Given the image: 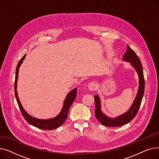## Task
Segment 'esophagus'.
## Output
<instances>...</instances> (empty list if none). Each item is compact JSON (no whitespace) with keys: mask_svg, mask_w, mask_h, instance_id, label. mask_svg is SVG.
Instances as JSON below:
<instances>
[{"mask_svg":"<svg viewBox=\"0 0 159 159\" xmlns=\"http://www.w3.org/2000/svg\"><path fill=\"white\" fill-rule=\"evenodd\" d=\"M88 88L90 91H95L97 89V84L95 82H91L88 84Z\"/></svg>","mask_w":159,"mask_h":159,"instance_id":"esophagus-1","label":"esophagus"}]
</instances>
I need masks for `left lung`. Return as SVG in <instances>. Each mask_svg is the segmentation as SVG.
Returning <instances> with one entry per match:
<instances>
[{
    "mask_svg": "<svg viewBox=\"0 0 159 159\" xmlns=\"http://www.w3.org/2000/svg\"><path fill=\"white\" fill-rule=\"evenodd\" d=\"M122 61L129 62L133 68L135 69L139 76V89L137 95L134 101L131 104L129 109L124 113L112 118L105 115L101 110V98L98 95H95V116L97 120L104 126L110 127H118L129 122L135 118L136 116L143 100L144 93L145 82L143 74V66H142L140 60L135 53V52L129 46H127L126 52L125 53L122 57Z\"/></svg>",
    "mask_w": 159,
    "mask_h": 159,
    "instance_id": "left-lung-1",
    "label": "left lung"
}]
</instances>
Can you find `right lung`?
Wrapping results in <instances>:
<instances>
[{
    "instance_id": "add662e5",
    "label": "right lung",
    "mask_w": 159,
    "mask_h": 159,
    "mask_svg": "<svg viewBox=\"0 0 159 159\" xmlns=\"http://www.w3.org/2000/svg\"><path fill=\"white\" fill-rule=\"evenodd\" d=\"M25 57H26V54L22 57V58L19 62L17 66H16V72H15V97L16 99V101H17L19 107L22 113V115L24 116L25 120H26L29 124H30L31 125H32V126H35L36 128H38L42 129H46V130H52V129H56L59 127L60 126H61V125L66 120L67 116H68L70 107L71 106L73 101H75V97H77V88H74L73 89L70 91L68 93V94L66 95L64 101L63 106L62 107L61 112L56 116H55V117L52 119H40L33 117V116L29 115L26 111V110L24 109V107H22L19 101L17 91H16L19 68L21 66V64H22Z\"/></svg>"
}]
</instances>
